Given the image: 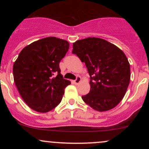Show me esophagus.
<instances>
[{"label": "esophagus", "instance_id": "1", "mask_svg": "<svg viewBox=\"0 0 149 149\" xmlns=\"http://www.w3.org/2000/svg\"><path fill=\"white\" fill-rule=\"evenodd\" d=\"M80 81H81V78H80V76H77V77H76V79L74 81H73V82H74L75 84H76V85H78V83H79Z\"/></svg>", "mask_w": 149, "mask_h": 149}]
</instances>
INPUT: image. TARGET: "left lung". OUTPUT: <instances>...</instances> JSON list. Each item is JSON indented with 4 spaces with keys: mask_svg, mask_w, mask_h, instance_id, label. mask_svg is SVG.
<instances>
[{
    "mask_svg": "<svg viewBox=\"0 0 149 149\" xmlns=\"http://www.w3.org/2000/svg\"><path fill=\"white\" fill-rule=\"evenodd\" d=\"M72 53L85 62L90 76V92L82 96L83 100L98 111L116 107L130 81V66L125 53L100 38L77 40Z\"/></svg>",
    "mask_w": 149,
    "mask_h": 149,
    "instance_id": "1",
    "label": "left lung"
}]
</instances>
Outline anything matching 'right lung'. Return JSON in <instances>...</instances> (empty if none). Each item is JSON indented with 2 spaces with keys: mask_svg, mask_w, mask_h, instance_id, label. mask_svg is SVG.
Wrapping results in <instances>:
<instances>
[{
  "mask_svg": "<svg viewBox=\"0 0 149 149\" xmlns=\"http://www.w3.org/2000/svg\"><path fill=\"white\" fill-rule=\"evenodd\" d=\"M69 48L66 40L48 37L25 47L13 65V76L20 95L31 109L40 113L52 110L71 84L60 73L59 62Z\"/></svg>",
  "mask_w": 149,
  "mask_h": 149,
  "instance_id": "right-lung-1",
  "label": "right lung"
}]
</instances>
